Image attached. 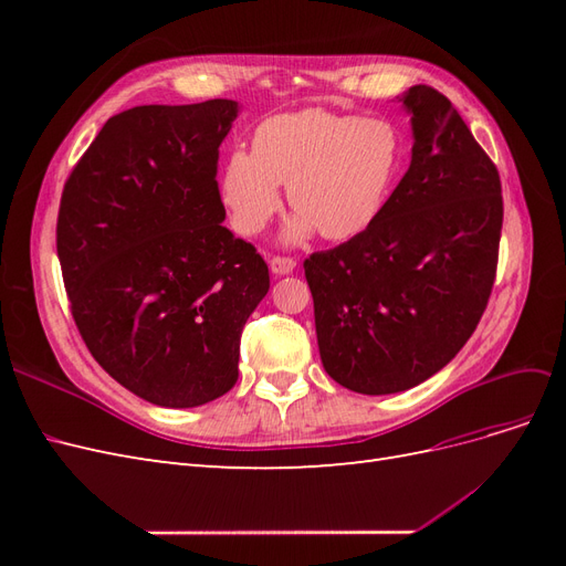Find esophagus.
<instances>
[{
	"label": "esophagus",
	"instance_id": "obj_1",
	"mask_svg": "<svg viewBox=\"0 0 566 566\" xmlns=\"http://www.w3.org/2000/svg\"><path fill=\"white\" fill-rule=\"evenodd\" d=\"M269 266H271L273 273H276V276H285V273H290L297 266V262L293 260V256L273 254V256H269Z\"/></svg>",
	"mask_w": 566,
	"mask_h": 566
}]
</instances>
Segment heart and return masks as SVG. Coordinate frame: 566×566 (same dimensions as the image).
Masks as SVG:
<instances>
[{
  "instance_id": "b5f03b06",
  "label": "heart",
  "mask_w": 566,
  "mask_h": 566,
  "mask_svg": "<svg viewBox=\"0 0 566 566\" xmlns=\"http://www.w3.org/2000/svg\"><path fill=\"white\" fill-rule=\"evenodd\" d=\"M399 163L401 134L387 119L306 108L264 119L252 153H231L221 196L233 227L254 235L281 210L279 184H287L297 217L285 241H304L316 229L328 241H349L382 212Z\"/></svg>"
}]
</instances>
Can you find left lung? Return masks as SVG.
<instances>
[{"label": "left lung", "instance_id": "1", "mask_svg": "<svg viewBox=\"0 0 566 566\" xmlns=\"http://www.w3.org/2000/svg\"><path fill=\"white\" fill-rule=\"evenodd\" d=\"M410 167L373 224L314 252L323 368L358 394H394L432 378L482 318L499 266L501 177L451 101L427 84L403 94Z\"/></svg>", "mask_w": 566, "mask_h": 566}]
</instances>
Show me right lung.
Here are the masks:
<instances>
[{"instance_id": "add662e5", "label": "right lung", "mask_w": 566, "mask_h": 566, "mask_svg": "<svg viewBox=\"0 0 566 566\" xmlns=\"http://www.w3.org/2000/svg\"><path fill=\"white\" fill-rule=\"evenodd\" d=\"M235 115L229 98L113 115L63 186L56 250L77 331L156 406L227 394L269 293L262 254L221 227L217 163Z\"/></svg>"}]
</instances>
